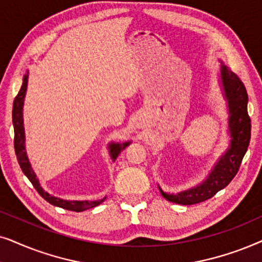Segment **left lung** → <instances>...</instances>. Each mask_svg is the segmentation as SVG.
Here are the masks:
<instances>
[{"instance_id": "left-lung-1", "label": "left lung", "mask_w": 262, "mask_h": 262, "mask_svg": "<svg viewBox=\"0 0 262 262\" xmlns=\"http://www.w3.org/2000/svg\"><path fill=\"white\" fill-rule=\"evenodd\" d=\"M221 62L219 86L228 106V135L229 146L217 162L213 164L208 175L196 186L179 193H166L159 188L160 194L167 201L180 205H194L206 201L224 189L238 171L241 162L248 149L250 141V118L248 116V95L246 87L235 73Z\"/></svg>"}]
</instances>
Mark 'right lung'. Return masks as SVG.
Here are the masks:
<instances>
[{
  "instance_id": "1",
  "label": "right lung",
  "mask_w": 262,
  "mask_h": 262,
  "mask_svg": "<svg viewBox=\"0 0 262 262\" xmlns=\"http://www.w3.org/2000/svg\"><path fill=\"white\" fill-rule=\"evenodd\" d=\"M27 82H29V72L24 75L23 78V85L20 89L19 93L15 97L13 103V127H14V148H15V155L19 162V165L21 167L23 172L25 173L30 182L33 184L36 190L39 193V195L44 200H47L49 204L54 205V206L64 208L68 211L74 212H82L89 210V208H93L105 200L106 196H104L100 200L89 201V200H64V199L57 198L55 195L48 193L43 187L40 186L39 180L33 171V167L31 165V162L29 159L26 152V137H25V127H24V102H25L26 90H27ZM130 144V141L127 142H111L109 144V155L113 162L116 160V158L120 155L121 151L127 147Z\"/></svg>"
}]
</instances>
